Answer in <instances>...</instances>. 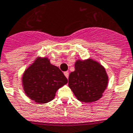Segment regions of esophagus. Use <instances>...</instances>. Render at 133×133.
I'll use <instances>...</instances> for the list:
<instances>
[{
  "instance_id": "obj_1",
  "label": "esophagus",
  "mask_w": 133,
  "mask_h": 133,
  "mask_svg": "<svg viewBox=\"0 0 133 133\" xmlns=\"http://www.w3.org/2000/svg\"><path fill=\"white\" fill-rule=\"evenodd\" d=\"M64 75L67 78H68V77H69V72H65Z\"/></svg>"
}]
</instances>
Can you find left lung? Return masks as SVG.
<instances>
[{"label": "left lung", "instance_id": "1", "mask_svg": "<svg viewBox=\"0 0 133 133\" xmlns=\"http://www.w3.org/2000/svg\"><path fill=\"white\" fill-rule=\"evenodd\" d=\"M108 84L105 68L96 61L89 58L77 60L75 71L70 74L68 86L81 102L91 103L99 100Z\"/></svg>", "mask_w": 133, "mask_h": 133}]
</instances>
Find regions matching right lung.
Instances as JSON below:
<instances>
[{"label":"right lung","mask_w":133,"mask_h":133,"mask_svg":"<svg viewBox=\"0 0 133 133\" xmlns=\"http://www.w3.org/2000/svg\"><path fill=\"white\" fill-rule=\"evenodd\" d=\"M68 79L58 67L47 58L38 57L26 69L22 77L24 92L35 103L44 104L54 98L58 89Z\"/></svg>","instance_id":"obj_1"}]
</instances>
